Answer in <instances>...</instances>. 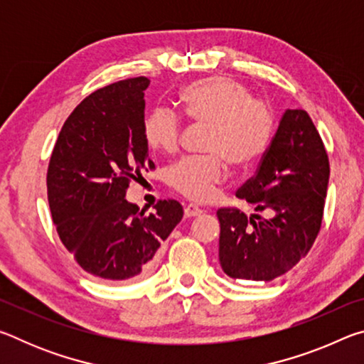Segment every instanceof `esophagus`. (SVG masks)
I'll list each match as a JSON object with an SVG mask.
<instances>
[{
  "label": "esophagus",
  "instance_id": "34e87169",
  "mask_svg": "<svg viewBox=\"0 0 364 364\" xmlns=\"http://www.w3.org/2000/svg\"><path fill=\"white\" fill-rule=\"evenodd\" d=\"M202 212H204V210H202V208H199L197 205H194V204H188L186 207H184V217H188V218L199 217Z\"/></svg>",
  "mask_w": 364,
  "mask_h": 364
}]
</instances>
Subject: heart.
<instances>
[{"label": "heart", "instance_id": "obj_1", "mask_svg": "<svg viewBox=\"0 0 364 364\" xmlns=\"http://www.w3.org/2000/svg\"><path fill=\"white\" fill-rule=\"evenodd\" d=\"M188 119L208 125L205 156H191L168 170V184L196 202L210 200L226 180L228 164L250 167L273 141L276 115L268 102L252 97L250 90L228 77H210L188 85L180 93ZM181 119L167 109L146 117L144 138L152 149L175 154L180 146Z\"/></svg>", "mask_w": 364, "mask_h": 364}]
</instances>
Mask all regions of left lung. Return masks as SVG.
<instances>
[{"label":"left lung","mask_w":364,"mask_h":364,"mask_svg":"<svg viewBox=\"0 0 364 364\" xmlns=\"http://www.w3.org/2000/svg\"><path fill=\"white\" fill-rule=\"evenodd\" d=\"M329 159L305 110L287 109L257 173L237 191L255 212L220 208L218 258L234 279L273 281L292 269L308 252L323 221Z\"/></svg>","instance_id":"left-lung-1"}]
</instances>
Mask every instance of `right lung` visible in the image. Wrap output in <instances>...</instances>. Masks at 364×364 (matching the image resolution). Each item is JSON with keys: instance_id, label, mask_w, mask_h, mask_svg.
Segmentation results:
<instances>
[{"instance_id": "add662e5", "label": "right lung", "mask_w": 364, "mask_h": 364, "mask_svg": "<svg viewBox=\"0 0 364 364\" xmlns=\"http://www.w3.org/2000/svg\"><path fill=\"white\" fill-rule=\"evenodd\" d=\"M146 77L104 86L73 109L49 159L48 202L60 241L86 273L127 281L147 273L183 218L173 199L144 213L125 199L154 168L144 138Z\"/></svg>"}]
</instances>
